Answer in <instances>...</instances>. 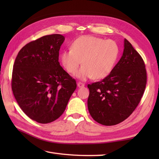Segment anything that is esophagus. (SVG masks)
Returning a JSON list of instances; mask_svg holds the SVG:
<instances>
[{
    "instance_id": "34e87169",
    "label": "esophagus",
    "mask_w": 159,
    "mask_h": 159,
    "mask_svg": "<svg viewBox=\"0 0 159 159\" xmlns=\"http://www.w3.org/2000/svg\"><path fill=\"white\" fill-rule=\"evenodd\" d=\"M77 85L79 87H83L84 86H85V84L81 83V82H79L77 83Z\"/></svg>"
}]
</instances>
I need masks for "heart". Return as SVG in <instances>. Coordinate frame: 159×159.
Listing matches in <instances>:
<instances>
[{
    "instance_id": "heart-1",
    "label": "heart",
    "mask_w": 159,
    "mask_h": 159,
    "mask_svg": "<svg viewBox=\"0 0 159 159\" xmlns=\"http://www.w3.org/2000/svg\"><path fill=\"white\" fill-rule=\"evenodd\" d=\"M118 55L119 47L113 40L82 36L73 42L72 49L62 52L61 61L69 73L75 72L82 63L83 66L75 74L80 80L101 79L112 71Z\"/></svg>"
}]
</instances>
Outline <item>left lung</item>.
Segmentation results:
<instances>
[{"label":"left lung","instance_id":"obj_1","mask_svg":"<svg viewBox=\"0 0 159 159\" xmlns=\"http://www.w3.org/2000/svg\"><path fill=\"white\" fill-rule=\"evenodd\" d=\"M146 83L142 57L125 39L123 55L111 73L100 81L87 85V106L91 116L104 126L123 121L140 102Z\"/></svg>","mask_w":159,"mask_h":159}]
</instances>
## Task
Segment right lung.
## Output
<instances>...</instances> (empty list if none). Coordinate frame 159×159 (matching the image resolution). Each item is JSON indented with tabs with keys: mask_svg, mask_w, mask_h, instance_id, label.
Returning a JSON list of instances; mask_svg holds the SVG:
<instances>
[{
	"mask_svg": "<svg viewBox=\"0 0 159 159\" xmlns=\"http://www.w3.org/2000/svg\"><path fill=\"white\" fill-rule=\"evenodd\" d=\"M64 40V36L52 34L29 42L20 50L13 64V96L23 112L40 124L58 119L76 88L75 79L59 62Z\"/></svg>",
	"mask_w": 159,
	"mask_h": 159,
	"instance_id": "obj_1",
	"label": "right lung"
}]
</instances>
